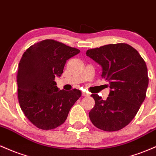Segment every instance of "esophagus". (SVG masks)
Returning <instances> with one entry per match:
<instances>
[{
	"mask_svg": "<svg viewBox=\"0 0 156 156\" xmlns=\"http://www.w3.org/2000/svg\"><path fill=\"white\" fill-rule=\"evenodd\" d=\"M82 95H83V97H89V96H90V94H87V93H85V92H83L82 93Z\"/></svg>",
	"mask_w": 156,
	"mask_h": 156,
	"instance_id": "esophagus-1",
	"label": "esophagus"
}]
</instances>
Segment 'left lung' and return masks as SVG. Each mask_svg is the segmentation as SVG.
<instances>
[{
    "mask_svg": "<svg viewBox=\"0 0 156 156\" xmlns=\"http://www.w3.org/2000/svg\"><path fill=\"white\" fill-rule=\"evenodd\" d=\"M86 55L101 66V77L111 88L106 100L92 94L95 105L89 112L90 119L100 130H119L133 119L146 97L149 83L146 63L139 52L126 43L92 48Z\"/></svg>",
    "mask_w": 156,
    "mask_h": 156,
    "instance_id": "8db88e82",
    "label": "left lung"
}]
</instances>
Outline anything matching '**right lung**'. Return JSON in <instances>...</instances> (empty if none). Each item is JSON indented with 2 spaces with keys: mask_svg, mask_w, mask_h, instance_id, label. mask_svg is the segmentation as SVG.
<instances>
[{
  "mask_svg": "<svg viewBox=\"0 0 156 156\" xmlns=\"http://www.w3.org/2000/svg\"><path fill=\"white\" fill-rule=\"evenodd\" d=\"M80 52L54 40L29 47L19 62L17 96L26 118L38 128L51 130L63 124L81 91L60 90L55 81L60 76L68 59Z\"/></svg>",
  "mask_w": 156,
  "mask_h": 156,
  "instance_id": "1",
  "label": "right lung"
}]
</instances>
